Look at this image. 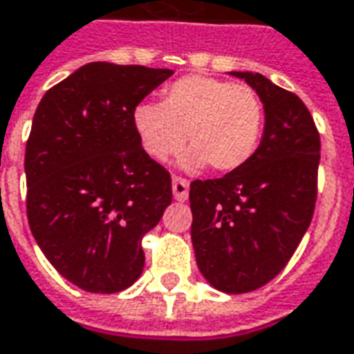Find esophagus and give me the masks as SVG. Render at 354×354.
<instances>
[{"mask_svg":"<svg viewBox=\"0 0 354 354\" xmlns=\"http://www.w3.org/2000/svg\"><path fill=\"white\" fill-rule=\"evenodd\" d=\"M173 196H175V201H187L189 198V187H191V183L187 181L185 177H179V175H175L173 177Z\"/></svg>","mask_w":354,"mask_h":354,"instance_id":"esophagus-1","label":"esophagus"}]
</instances>
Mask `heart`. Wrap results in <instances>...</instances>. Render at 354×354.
Returning <instances> with one entry per match:
<instances>
[{
  "instance_id": "b5f03b06",
  "label": "heart",
  "mask_w": 354,
  "mask_h": 354,
  "mask_svg": "<svg viewBox=\"0 0 354 354\" xmlns=\"http://www.w3.org/2000/svg\"><path fill=\"white\" fill-rule=\"evenodd\" d=\"M133 125L145 152L165 162L187 142V165L208 162L235 171L254 156L264 129V106L254 90L229 80L189 75L162 92V104H138Z\"/></svg>"
}]
</instances>
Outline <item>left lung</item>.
Wrapping results in <instances>:
<instances>
[{"label":"left lung","instance_id":"obj_1","mask_svg":"<svg viewBox=\"0 0 354 354\" xmlns=\"http://www.w3.org/2000/svg\"><path fill=\"white\" fill-rule=\"evenodd\" d=\"M245 79L264 104L262 142L243 167L191 183L196 264L223 293L270 283L310 225L318 196L320 133L303 100L260 73Z\"/></svg>","mask_w":354,"mask_h":354}]
</instances>
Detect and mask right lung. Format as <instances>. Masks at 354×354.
<instances>
[{
  "mask_svg": "<svg viewBox=\"0 0 354 354\" xmlns=\"http://www.w3.org/2000/svg\"><path fill=\"white\" fill-rule=\"evenodd\" d=\"M173 71L94 61L51 86L26 140V218L67 281L117 293L145 268L142 237L171 204V175L133 125L136 106Z\"/></svg>",
  "mask_w": 354,
  "mask_h": 354,
  "instance_id": "obj_1",
  "label": "right lung"
}]
</instances>
